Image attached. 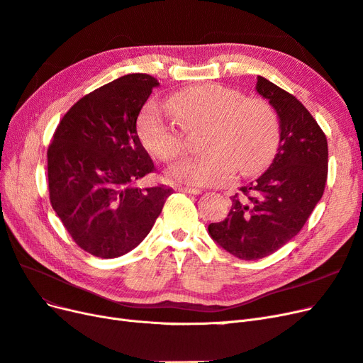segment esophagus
Instances as JSON below:
<instances>
[{
	"label": "esophagus",
	"mask_w": 363,
	"mask_h": 363,
	"mask_svg": "<svg viewBox=\"0 0 363 363\" xmlns=\"http://www.w3.org/2000/svg\"><path fill=\"white\" fill-rule=\"evenodd\" d=\"M180 192H186V194H192V195H200L201 189L199 188H189V186H179L177 188Z\"/></svg>",
	"instance_id": "34e87169"
}]
</instances>
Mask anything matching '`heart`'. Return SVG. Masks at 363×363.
<instances>
[{"label": "heart", "instance_id": "heart-1", "mask_svg": "<svg viewBox=\"0 0 363 363\" xmlns=\"http://www.w3.org/2000/svg\"><path fill=\"white\" fill-rule=\"evenodd\" d=\"M168 108L188 135L203 130V155L179 162L168 179L195 186H218L267 167L279 144V123L268 103L242 98L227 86L207 83L184 87L169 96ZM138 136L152 157L171 162L183 155L186 136L159 104L144 107Z\"/></svg>", "mask_w": 363, "mask_h": 363}]
</instances>
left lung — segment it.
<instances>
[{
    "instance_id": "obj_1",
    "label": "left lung",
    "mask_w": 363,
    "mask_h": 363,
    "mask_svg": "<svg viewBox=\"0 0 363 363\" xmlns=\"http://www.w3.org/2000/svg\"><path fill=\"white\" fill-rule=\"evenodd\" d=\"M256 92L276 111L280 127L277 155L259 179L232 196L221 223L208 224L215 242L242 260H257L296 236L327 182V138L296 98L257 75Z\"/></svg>"
}]
</instances>
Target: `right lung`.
I'll return each instance as SVG.
<instances>
[{
  "label": "right lung",
  "instance_id": "right-lung-1",
  "mask_svg": "<svg viewBox=\"0 0 363 363\" xmlns=\"http://www.w3.org/2000/svg\"><path fill=\"white\" fill-rule=\"evenodd\" d=\"M159 82L127 74L77 101L48 148V188L54 212L75 244L113 259L136 248L172 194L167 186L139 188L155 171L136 121Z\"/></svg>",
  "mask_w": 363,
  "mask_h": 363
}]
</instances>
